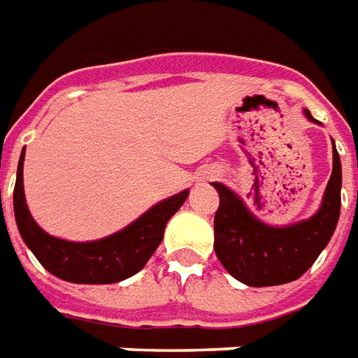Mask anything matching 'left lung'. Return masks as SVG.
<instances>
[{
	"label": "left lung",
	"instance_id": "obj_1",
	"mask_svg": "<svg viewBox=\"0 0 358 358\" xmlns=\"http://www.w3.org/2000/svg\"><path fill=\"white\" fill-rule=\"evenodd\" d=\"M305 115L315 121L305 109ZM341 159L333 143V173L321 209L307 221L273 227L249 211L231 189L219 193L215 213V253L231 277L249 287H273L299 279L331 241L341 213Z\"/></svg>",
	"mask_w": 358,
	"mask_h": 358
}]
</instances>
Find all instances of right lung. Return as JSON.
Listing matches in <instances>:
<instances>
[{"label": "right lung", "instance_id": "obj_1", "mask_svg": "<svg viewBox=\"0 0 358 358\" xmlns=\"http://www.w3.org/2000/svg\"><path fill=\"white\" fill-rule=\"evenodd\" d=\"M23 157L21 151L17 165V179L13 189V211L21 239L31 249L35 259L48 268L51 275L63 281L81 282V285H109L129 279L139 273L145 263L155 253L163 241V231L167 221L179 211L185 203L189 191H181L169 199L161 201L151 207L137 221L113 233L109 237L90 243H73L48 235L39 227L25 205L23 193ZM1 195V193H0Z\"/></svg>", "mask_w": 358, "mask_h": 358}]
</instances>
